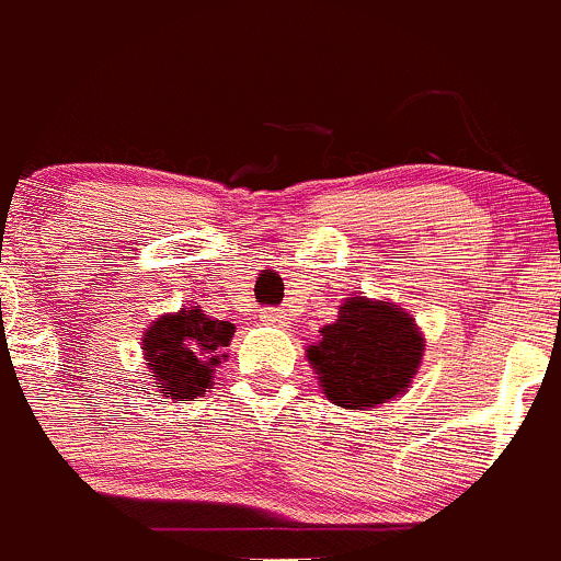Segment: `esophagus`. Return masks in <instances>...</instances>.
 Here are the masks:
<instances>
[{
  "mask_svg": "<svg viewBox=\"0 0 561 561\" xmlns=\"http://www.w3.org/2000/svg\"><path fill=\"white\" fill-rule=\"evenodd\" d=\"M261 320L265 322V325L285 328V325H287V320H290V317H287L285 311H282V309H263V311H261Z\"/></svg>",
  "mask_w": 561,
  "mask_h": 561,
  "instance_id": "34e87169",
  "label": "esophagus"
}]
</instances>
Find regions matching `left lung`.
<instances>
[{
    "instance_id": "obj_1",
    "label": "left lung",
    "mask_w": 561,
    "mask_h": 561,
    "mask_svg": "<svg viewBox=\"0 0 561 561\" xmlns=\"http://www.w3.org/2000/svg\"><path fill=\"white\" fill-rule=\"evenodd\" d=\"M309 350L328 400L341 409H370L403 392L422 363L414 317L387 300L350 298L339 320L320 330Z\"/></svg>"
}]
</instances>
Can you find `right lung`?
I'll list each match as a JSON object with an SVG mask.
<instances>
[{"label": "right lung", "instance_id": "obj_1", "mask_svg": "<svg viewBox=\"0 0 561 561\" xmlns=\"http://www.w3.org/2000/svg\"><path fill=\"white\" fill-rule=\"evenodd\" d=\"M233 325L211 320L202 309H182L161 317L145 339L147 365L163 387L167 398H196L211 385L215 365H220L222 346L231 344Z\"/></svg>", "mask_w": 561, "mask_h": 561}]
</instances>
